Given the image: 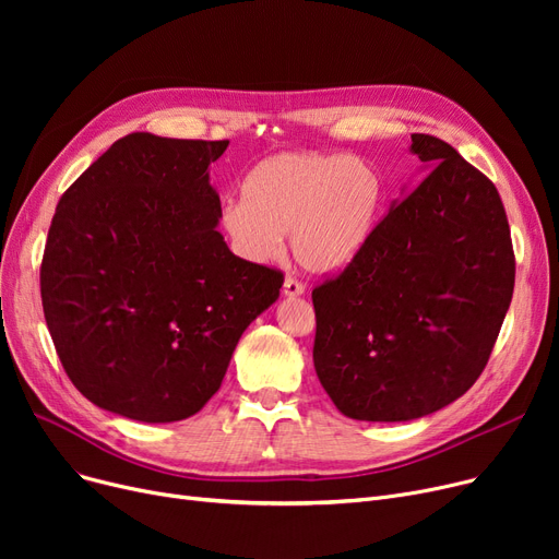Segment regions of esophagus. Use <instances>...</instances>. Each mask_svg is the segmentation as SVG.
<instances>
[{"label":"esophagus","instance_id":"1","mask_svg":"<svg viewBox=\"0 0 559 559\" xmlns=\"http://www.w3.org/2000/svg\"><path fill=\"white\" fill-rule=\"evenodd\" d=\"M304 292H306V285L301 281L292 278V276L285 278V283H283V295L285 297H299V295H304Z\"/></svg>","mask_w":559,"mask_h":559}]
</instances>
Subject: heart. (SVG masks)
I'll return each instance as SVG.
<instances>
[{"mask_svg": "<svg viewBox=\"0 0 559 559\" xmlns=\"http://www.w3.org/2000/svg\"><path fill=\"white\" fill-rule=\"evenodd\" d=\"M385 183L365 158L337 152H287L255 163L242 201L222 205L219 226L251 262L278 255L283 233L308 272L331 274L354 260L378 222Z\"/></svg>", "mask_w": 559, "mask_h": 559, "instance_id": "obj_1", "label": "heart"}]
</instances>
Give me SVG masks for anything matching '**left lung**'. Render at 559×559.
<instances>
[{"label":"left lung","mask_w":559,"mask_h":559,"mask_svg":"<svg viewBox=\"0 0 559 559\" xmlns=\"http://www.w3.org/2000/svg\"><path fill=\"white\" fill-rule=\"evenodd\" d=\"M426 179L346 267L314 285V371L342 415L409 421L483 373L514 292L496 186L444 140L413 133Z\"/></svg>","instance_id":"1"}]
</instances>
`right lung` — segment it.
<instances>
[{"label": "right lung", "mask_w": 559, "mask_h": 559, "mask_svg": "<svg viewBox=\"0 0 559 559\" xmlns=\"http://www.w3.org/2000/svg\"><path fill=\"white\" fill-rule=\"evenodd\" d=\"M228 140L129 133L63 192L40 264L56 354L108 413L181 421L219 390L283 272L235 255L217 230L209 165Z\"/></svg>", "instance_id": "1"}]
</instances>
